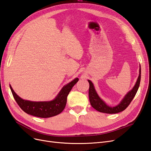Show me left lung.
<instances>
[{
  "label": "left lung",
  "mask_w": 151,
  "mask_h": 151,
  "mask_svg": "<svg viewBox=\"0 0 151 151\" xmlns=\"http://www.w3.org/2000/svg\"><path fill=\"white\" fill-rule=\"evenodd\" d=\"M140 74H141V68L140 66L139 76L138 77L137 81L136 82L135 85L134 86L133 89H132L130 92H129L125 95V96L122 99V101L120 102V103L115 107L108 106V105L99 97L97 93L96 92V90L94 88V86H93V84L92 83V82L88 80V82L89 83V101L91 106L99 112L109 113V114L117 113L125 110V109L129 106V105L130 104L132 99H134L137 92L138 89L139 88L140 83V77H141Z\"/></svg>",
  "instance_id": "obj_1"
}]
</instances>
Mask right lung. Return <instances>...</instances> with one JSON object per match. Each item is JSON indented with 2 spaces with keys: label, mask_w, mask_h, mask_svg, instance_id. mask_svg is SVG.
<instances>
[{
  "label": "right lung",
  "mask_w": 151,
  "mask_h": 151,
  "mask_svg": "<svg viewBox=\"0 0 151 151\" xmlns=\"http://www.w3.org/2000/svg\"><path fill=\"white\" fill-rule=\"evenodd\" d=\"M78 81V78H76L65 86L55 99L51 101L34 102L24 100L16 94L11 85L10 88L16 103L25 113L40 118H49L58 115L63 110L67 103V96Z\"/></svg>",
  "instance_id": "obj_1"
}]
</instances>
